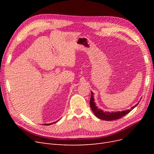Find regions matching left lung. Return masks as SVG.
<instances>
[{
	"label": "left lung",
	"mask_w": 154,
	"mask_h": 154,
	"mask_svg": "<svg viewBox=\"0 0 154 154\" xmlns=\"http://www.w3.org/2000/svg\"><path fill=\"white\" fill-rule=\"evenodd\" d=\"M93 92H91V100H90V106L93 112L95 114L97 118H98L100 119H103L105 121H113L116 119H118L123 118V116L125 115H127L128 114L130 111H131L132 109H134L135 107H136L137 105L136 104L135 106H132L131 109L127 110H123L122 112H103V110H102L100 109H98L96 106L95 102H94V96H93Z\"/></svg>",
	"instance_id": "left-lung-1"
}]
</instances>
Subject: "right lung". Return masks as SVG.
<instances>
[{
  "label": "right lung",
  "instance_id": "right-lung-1",
  "mask_svg": "<svg viewBox=\"0 0 154 154\" xmlns=\"http://www.w3.org/2000/svg\"><path fill=\"white\" fill-rule=\"evenodd\" d=\"M58 122V121H57ZM57 122H54V123H49V124H44V125H52V124H53V123H57Z\"/></svg>",
  "mask_w": 154,
  "mask_h": 154
}]
</instances>
